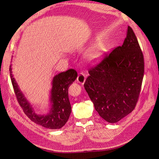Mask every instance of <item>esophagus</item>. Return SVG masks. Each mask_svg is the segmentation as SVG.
<instances>
[{"instance_id":"1","label":"esophagus","mask_w":159,"mask_h":159,"mask_svg":"<svg viewBox=\"0 0 159 159\" xmlns=\"http://www.w3.org/2000/svg\"><path fill=\"white\" fill-rule=\"evenodd\" d=\"M85 80H86V75L84 73H80L78 74V78H77V81L78 83L83 85L85 83Z\"/></svg>"}]
</instances>
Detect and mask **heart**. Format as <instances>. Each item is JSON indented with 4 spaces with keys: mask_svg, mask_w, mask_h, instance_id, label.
Returning <instances> with one entry per match:
<instances>
[{
    "mask_svg": "<svg viewBox=\"0 0 159 159\" xmlns=\"http://www.w3.org/2000/svg\"><path fill=\"white\" fill-rule=\"evenodd\" d=\"M105 47L102 44H95L89 49L85 54L86 60L92 64L99 62L104 55Z\"/></svg>",
    "mask_w": 159,
    "mask_h": 159,
    "instance_id": "obj_1",
    "label": "heart"
}]
</instances>
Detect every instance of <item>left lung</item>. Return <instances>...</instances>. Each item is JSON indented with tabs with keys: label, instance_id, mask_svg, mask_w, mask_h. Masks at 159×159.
Wrapping results in <instances>:
<instances>
[{
	"label": "left lung",
	"instance_id": "obj_1",
	"mask_svg": "<svg viewBox=\"0 0 159 159\" xmlns=\"http://www.w3.org/2000/svg\"><path fill=\"white\" fill-rule=\"evenodd\" d=\"M84 87L99 116L117 123L134 109L144 73V60L130 27L121 46L89 71Z\"/></svg>",
	"mask_w": 159,
	"mask_h": 159
}]
</instances>
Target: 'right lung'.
<instances>
[{
  "instance_id": "right-lung-1",
  "label": "right lung",
  "mask_w": 159,
  "mask_h": 159,
  "mask_svg": "<svg viewBox=\"0 0 159 159\" xmlns=\"http://www.w3.org/2000/svg\"><path fill=\"white\" fill-rule=\"evenodd\" d=\"M10 75L17 99L24 113L32 121L49 129H59L68 121L72 108L68 98V87L77 78L78 74L74 69L55 75L52 81L50 90V107L46 114H37L34 107L25 97L12 74L11 65Z\"/></svg>"
}]
</instances>
